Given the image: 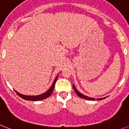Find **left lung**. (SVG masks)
<instances>
[{
	"label": "left lung",
	"instance_id": "obj_1",
	"mask_svg": "<svg viewBox=\"0 0 129 129\" xmlns=\"http://www.w3.org/2000/svg\"><path fill=\"white\" fill-rule=\"evenodd\" d=\"M73 89H74V90H75V92H76V94L78 95V96H79V97H80V98H83V99H85V100H95L94 98H89V97H87V96H84V95H83L82 94H81L80 92H78L77 90H76V89L75 88V87L74 86V85H73ZM105 98H99V99H97L98 100H102L103 99H105Z\"/></svg>",
	"mask_w": 129,
	"mask_h": 129
}]
</instances>
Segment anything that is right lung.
<instances>
[{"instance_id":"obj_1","label":"right lung","mask_w":129,"mask_h":129,"mask_svg":"<svg viewBox=\"0 0 129 129\" xmlns=\"http://www.w3.org/2000/svg\"><path fill=\"white\" fill-rule=\"evenodd\" d=\"M57 76L55 78V80H54L53 82V83L52 84L51 87H50V89H49L47 90V92H46L45 93L42 94H40V95H38V96H25V95H22L21 94L18 93L17 92V91H15L17 92V94L20 96V97H21L22 98H23L24 100H30V101H39V100H44L46 98H48L49 96H50L51 94H52L53 92V90H54V85H55V83L56 82V80H57Z\"/></svg>"}]
</instances>
